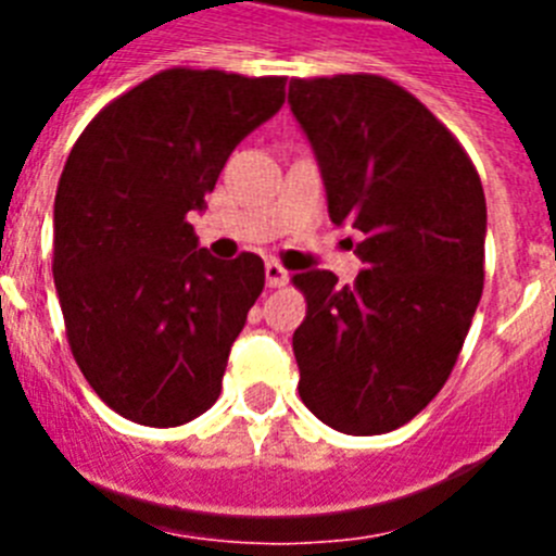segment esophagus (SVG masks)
<instances>
[{
    "label": "esophagus",
    "instance_id": "obj_1",
    "mask_svg": "<svg viewBox=\"0 0 556 556\" xmlns=\"http://www.w3.org/2000/svg\"><path fill=\"white\" fill-rule=\"evenodd\" d=\"M264 275H267V287H283V283L289 281V273L281 267L278 262H267V267H264Z\"/></svg>",
    "mask_w": 556,
    "mask_h": 556
}]
</instances>
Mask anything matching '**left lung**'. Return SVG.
<instances>
[{
	"label": "left lung",
	"mask_w": 556,
	"mask_h": 556,
	"mask_svg": "<svg viewBox=\"0 0 556 556\" xmlns=\"http://www.w3.org/2000/svg\"><path fill=\"white\" fill-rule=\"evenodd\" d=\"M328 217L351 225L365 269L294 275L301 401L353 437L404 426L443 390L484 287L488 205L473 164L434 113L376 75L289 83Z\"/></svg>",
	"instance_id": "1"
}]
</instances>
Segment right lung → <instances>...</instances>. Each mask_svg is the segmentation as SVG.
<instances>
[{
	"label": "right lung",
	"instance_id": "1",
	"mask_svg": "<svg viewBox=\"0 0 556 556\" xmlns=\"http://www.w3.org/2000/svg\"><path fill=\"white\" fill-rule=\"evenodd\" d=\"M283 86L166 68L102 108L68 152L52 223L58 301L77 367L132 424L169 429L217 404L264 262L214 258L189 211L281 111Z\"/></svg>",
	"mask_w": 556,
	"mask_h": 556
}]
</instances>
